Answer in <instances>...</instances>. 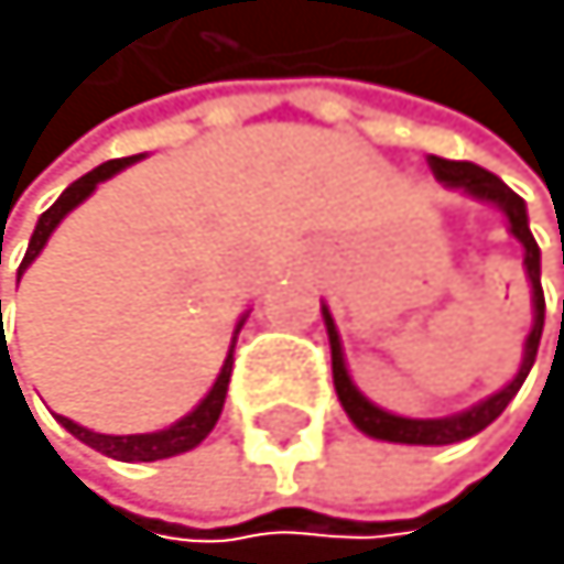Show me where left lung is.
<instances>
[{
  "mask_svg": "<svg viewBox=\"0 0 564 564\" xmlns=\"http://www.w3.org/2000/svg\"><path fill=\"white\" fill-rule=\"evenodd\" d=\"M429 165H432V173H436V181L447 184L451 192H462V195L476 198V203H488L495 209H502L506 228H510V236L524 250V276H529V284H532V332H529V339H524V355H521V369H517V377L506 383V388L495 391V395L480 399L476 406L447 413V417H399V413L380 410L377 402H369L366 395H361L358 383L350 380L347 358H343V343H339L336 321H332L328 306H321V314H325V328H328V343H332V383H336V395L343 402V410H347V417L355 421V429L366 432V436H372V440H383V443L447 447V443H462V440H469V436H476V432L488 429V424L499 417L506 406H510V399L517 395V391H521V383H524V377H529V369L535 361V350H540L546 302H543V284H540V243H535V236L529 228V209H524V198L517 192H510V187H506L495 173H488V169H480L473 162H451V158L432 154Z\"/></svg>",
  "mask_w": 564,
  "mask_h": 564,
  "instance_id": "8db88e82",
  "label": "left lung"
}]
</instances>
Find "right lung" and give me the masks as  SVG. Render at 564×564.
<instances>
[{"label":"right lung","mask_w":564,"mask_h":564,"mask_svg":"<svg viewBox=\"0 0 564 564\" xmlns=\"http://www.w3.org/2000/svg\"><path fill=\"white\" fill-rule=\"evenodd\" d=\"M143 154H132V158H113V162H102L99 169H91L88 176H80V181H73L65 192L58 195V203H54L47 214L35 221V232L29 239V250H24V262L18 269V280L21 273L29 269L35 258H40V250L47 247V239L51 232L65 221V214H73L76 206L84 203L88 195H95V187H99L102 181H110V176H117L121 169L128 165H135ZM250 314V310H247ZM247 314L236 321V332H232V347H228V355H225V366L221 372H217V380H214V388L206 391V399L198 402V406L192 413H184L181 421H173L169 429H158V432H140V436H106V432H91V429H84V424H76L69 417H58V424L69 436H76L80 443H88L91 451H99L106 454V458H117V462H162V458H173V454H184V451H192L198 447L209 432H214V424L217 417H221V410H225V395H228V377H232V350H236V336H239V328H243V321ZM0 332H2V299H0ZM7 336V332H2ZM0 358H10V350L2 347ZM13 369V366H10ZM18 380V377H13Z\"/></svg>","instance_id":"1"}]
</instances>
